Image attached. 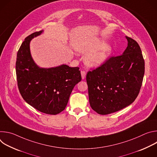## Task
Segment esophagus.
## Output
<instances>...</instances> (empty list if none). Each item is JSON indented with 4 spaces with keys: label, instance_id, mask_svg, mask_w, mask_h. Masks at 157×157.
I'll use <instances>...</instances> for the list:
<instances>
[{
    "label": "esophagus",
    "instance_id": "1",
    "mask_svg": "<svg viewBox=\"0 0 157 157\" xmlns=\"http://www.w3.org/2000/svg\"><path fill=\"white\" fill-rule=\"evenodd\" d=\"M81 74L82 79H84L86 78V71H81Z\"/></svg>",
    "mask_w": 157,
    "mask_h": 157
}]
</instances>
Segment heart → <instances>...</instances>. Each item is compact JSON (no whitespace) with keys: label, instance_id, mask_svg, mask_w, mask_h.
I'll list each match as a JSON object with an SVG mask.
<instances>
[{"label":"heart","instance_id":"obj_1","mask_svg":"<svg viewBox=\"0 0 157 157\" xmlns=\"http://www.w3.org/2000/svg\"><path fill=\"white\" fill-rule=\"evenodd\" d=\"M99 48L98 51L93 52ZM77 50L81 53H87L86 63L91 66H98L105 63L109 58L112 48L109 44H105L103 40H96L94 42H82L77 47Z\"/></svg>","mask_w":157,"mask_h":157}]
</instances>
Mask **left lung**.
<instances>
[{"instance_id": "1", "label": "left lung", "mask_w": 157, "mask_h": 157, "mask_svg": "<svg viewBox=\"0 0 157 157\" xmlns=\"http://www.w3.org/2000/svg\"><path fill=\"white\" fill-rule=\"evenodd\" d=\"M125 38L128 44L122 55L110 57L86 75L89 104L99 114H111L126 107L140 92L145 61L137 42Z\"/></svg>"}]
</instances>
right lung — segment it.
I'll use <instances>...</instances> for the list:
<instances>
[{
    "label": "right lung",
    "instance_id": "right-lung-1",
    "mask_svg": "<svg viewBox=\"0 0 157 157\" xmlns=\"http://www.w3.org/2000/svg\"><path fill=\"white\" fill-rule=\"evenodd\" d=\"M36 32L25 38L17 52L16 75L19 91L31 106L43 113L56 115L66 107L75 85L81 81L78 67L66 64L40 68L33 61L30 41L41 34Z\"/></svg>",
    "mask_w": 157,
    "mask_h": 157
}]
</instances>
